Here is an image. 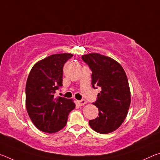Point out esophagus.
<instances>
[{
	"mask_svg": "<svg viewBox=\"0 0 160 160\" xmlns=\"http://www.w3.org/2000/svg\"><path fill=\"white\" fill-rule=\"evenodd\" d=\"M78 104H79V106H83V105L87 104V101L85 99H82L80 101H78Z\"/></svg>",
	"mask_w": 160,
	"mask_h": 160,
	"instance_id": "obj_1",
	"label": "esophagus"
}]
</instances>
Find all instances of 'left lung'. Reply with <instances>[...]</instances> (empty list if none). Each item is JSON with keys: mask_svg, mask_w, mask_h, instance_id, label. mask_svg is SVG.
<instances>
[{"mask_svg": "<svg viewBox=\"0 0 160 160\" xmlns=\"http://www.w3.org/2000/svg\"><path fill=\"white\" fill-rule=\"evenodd\" d=\"M82 58L92 72L93 88L102 89L94 103L99 116L89 121V124L99 133H109L121 126L128 114L131 99L128 78L121 64L112 58L92 53Z\"/></svg>", "mask_w": 160, "mask_h": 160, "instance_id": "1", "label": "left lung"}]
</instances>
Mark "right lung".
<instances>
[{"instance_id": "add662e5", "label": "right lung", "mask_w": 160, "mask_h": 160, "mask_svg": "<svg viewBox=\"0 0 160 160\" xmlns=\"http://www.w3.org/2000/svg\"><path fill=\"white\" fill-rule=\"evenodd\" d=\"M71 53H56L38 61L32 67L26 83V108L37 128L48 133L66 126L68 116L75 107L72 99L55 97L63 86V68Z\"/></svg>"}]
</instances>
